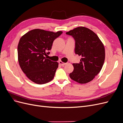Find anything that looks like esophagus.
I'll return each mask as SVG.
<instances>
[{
  "label": "esophagus",
  "instance_id": "34e87169",
  "mask_svg": "<svg viewBox=\"0 0 123 123\" xmlns=\"http://www.w3.org/2000/svg\"><path fill=\"white\" fill-rule=\"evenodd\" d=\"M58 62H59V64H60L61 66H64V65H65L66 64V63H65V62H62L61 61H59Z\"/></svg>",
  "mask_w": 123,
  "mask_h": 123
}]
</instances>
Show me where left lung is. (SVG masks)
<instances>
[{
    "label": "left lung",
    "instance_id": "8db88e82",
    "mask_svg": "<svg viewBox=\"0 0 123 123\" xmlns=\"http://www.w3.org/2000/svg\"><path fill=\"white\" fill-rule=\"evenodd\" d=\"M66 34L75 40V53L81 57L79 63L73 64L70 77L80 84H86L94 79L101 70L105 58L104 44L95 33L87 28L79 27Z\"/></svg>",
    "mask_w": 123,
    "mask_h": 123
}]
</instances>
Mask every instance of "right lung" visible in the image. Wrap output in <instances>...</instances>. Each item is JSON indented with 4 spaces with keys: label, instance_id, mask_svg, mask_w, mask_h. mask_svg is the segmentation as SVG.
Listing matches in <instances>:
<instances>
[{
    "label": "right lung",
    "instance_id": "obj_1",
    "mask_svg": "<svg viewBox=\"0 0 123 123\" xmlns=\"http://www.w3.org/2000/svg\"><path fill=\"white\" fill-rule=\"evenodd\" d=\"M36 29L20 38L18 44V60L25 75L33 82L44 84L53 79L58 63L46 58L53 41L62 34Z\"/></svg>",
    "mask_w": 123,
    "mask_h": 123
}]
</instances>
